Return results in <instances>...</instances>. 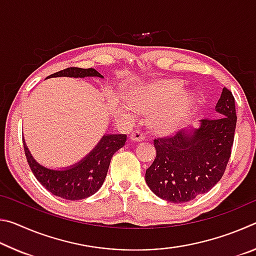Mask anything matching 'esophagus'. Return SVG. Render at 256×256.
Here are the masks:
<instances>
[{"label":"esophagus","mask_w":256,"mask_h":256,"mask_svg":"<svg viewBox=\"0 0 256 256\" xmlns=\"http://www.w3.org/2000/svg\"><path fill=\"white\" fill-rule=\"evenodd\" d=\"M130 138H131L132 141H136V142H140V141H144L146 138L144 133L140 131V130H136V131H134L131 133V136H130Z\"/></svg>","instance_id":"obj_1"}]
</instances>
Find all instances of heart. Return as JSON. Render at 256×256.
<instances>
[{
	"instance_id": "obj_1",
	"label": "heart",
	"mask_w": 256,
	"mask_h": 256,
	"mask_svg": "<svg viewBox=\"0 0 256 256\" xmlns=\"http://www.w3.org/2000/svg\"><path fill=\"white\" fill-rule=\"evenodd\" d=\"M184 86L178 81H164L138 88L130 96L132 107L123 105L122 110L128 118L138 112H156L154 123L160 131L172 132L188 118L193 106V99L188 94H182Z\"/></svg>"
}]
</instances>
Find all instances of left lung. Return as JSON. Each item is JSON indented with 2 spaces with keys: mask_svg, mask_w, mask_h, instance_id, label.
<instances>
[{
  "mask_svg": "<svg viewBox=\"0 0 256 256\" xmlns=\"http://www.w3.org/2000/svg\"><path fill=\"white\" fill-rule=\"evenodd\" d=\"M216 112L219 118L201 120L198 128L154 138L157 156L146 172V183L156 196L172 203L188 202L222 180L237 122L230 90L222 89Z\"/></svg>",
  "mask_w": 256,
  "mask_h": 256,
  "instance_id": "1",
  "label": "left lung"
}]
</instances>
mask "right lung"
Segmentation results:
<instances>
[{
	"instance_id": "right-lung-1",
	"label": "right lung",
	"mask_w": 256,
	"mask_h": 256,
	"mask_svg": "<svg viewBox=\"0 0 256 256\" xmlns=\"http://www.w3.org/2000/svg\"><path fill=\"white\" fill-rule=\"evenodd\" d=\"M68 76L104 78L94 68H68L58 71L48 78ZM24 140V154L30 170L37 180L54 196L76 201L92 196L102 188L106 178L110 160L116 151L124 146L126 134H106L98 142L94 150L86 157L66 170H50L37 162L30 154Z\"/></svg>"
}]
</instances>
